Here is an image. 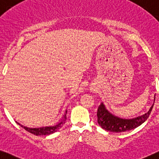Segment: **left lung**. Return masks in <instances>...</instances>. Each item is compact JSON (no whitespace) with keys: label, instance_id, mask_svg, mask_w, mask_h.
<instances>
[{"label":"left lung","instance_id":"left-lung-1","mask_svg":"<svg viewBox=\"0 0 159 159\" xmlns=\"http://www.w3.org/2000/svg\"><path fill=\"white\" fill-rule=\"evenodd\" d=\"M154 96V101H155ZM154 102L151 107L150 110L144 115L139 117L133 118V119H122L116 116L112 115L107 111L105 105L101 103L98 108L97 117L98 122L103 129L112 132H125L127 131L135 129L140 126L148 119L152 112Z\"/></svg>","mask_w":159,"mask_h":159}]
</instances>
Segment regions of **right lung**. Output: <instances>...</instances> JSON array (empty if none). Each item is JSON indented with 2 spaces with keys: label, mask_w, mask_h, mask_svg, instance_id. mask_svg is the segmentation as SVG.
<instances>
[{
  "label": "right lung",
  "mask_w": 159,
  "mask_h": 159,
  "mask_svg": "<svg viewBox=\"0 0 159 159\" xmlns=\"http://www.w3.org/2000/svg\"><path fill=\"white\" fill-rule=\"evenodd\" d=\"M66 114L64 115V117H63V120H61V122L60 123H58L57 125L54 126H49V127H39V128H29L27 127H24L21 125H20L19 123L17 124L20 125L22 127H23L24 129L29 132L32 134H33L36 136H42V135H49L53 134V133L56 132L57 131L59 130L60 128L61 127V125L64 124L65 121L66 120Z\"/></svg>",
  "instance_id": "1"
}]
</instances>
